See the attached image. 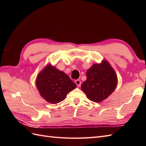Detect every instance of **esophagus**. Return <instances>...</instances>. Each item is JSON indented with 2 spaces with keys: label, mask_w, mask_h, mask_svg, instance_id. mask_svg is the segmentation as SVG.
Wrapping results in <instances>:
<instances>
[{
  "label": "esophagus",
  "mask_w": 146,
  "mask_h": 146,
  "mask_svg": "<svg viewBox=\"0 0 146 146\" xmlns=\"http://www.w3.org/2000/svg\"><path fill=\"white\" fill-rule=\"evenodd\" d=\"M75 83H76L77 86H80L81 85V81L80 80H76L75 81Z\"/></svg>",
  "instance_id": "34e87169"
}]
</instances>
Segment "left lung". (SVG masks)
Listing matches in <instances>:
<instances>
[{
    "label": "left lung",
    "mask_w": 146,
    "mask_h": 146,
    "mask_svg": "<svg viewBox=\"0 0 146 146\" xmlns=\"http://www.w3.org/2000/svg\"><path fill=\"white\" fill-rule=\"evenodd\" d=\"M117 78L115 71L107 61L94 64L86 72V80L82 90L90 100L96 103L107 99L115 90Z\"/></svg>",
    "instance_id": "1"
}]
</instances>
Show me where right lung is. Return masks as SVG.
I'll list each match as a JSON object with an SVG mask.
<instances>
[{
  "label": "right lung",
  "mask_w": 146,
  "mask_h": 146,
  "mask_svg": "<svg viewBox=\"0 0 146 146\" xmlns=\"http://www.w3.org/2000/svg\"><path fill=\"white\" fill-rule=\"evenodd\" d=\"M36 85L42 98L52 104L63 101L77 86L67 74L50 64L38 75Z\"/></svg>",
  "instance_id": "1"
}]
</instances>
